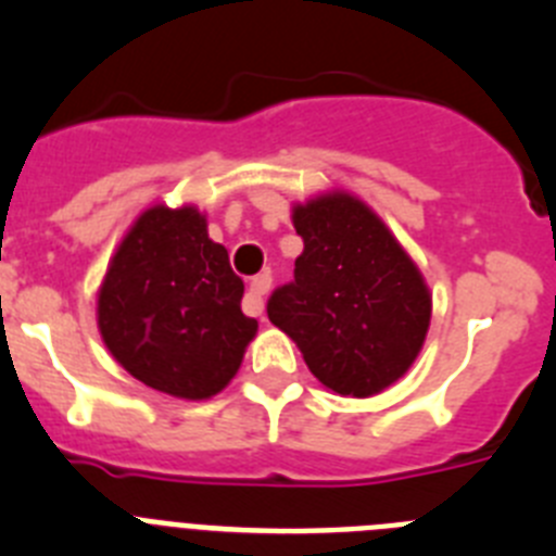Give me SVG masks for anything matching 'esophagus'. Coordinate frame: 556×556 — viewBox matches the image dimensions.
<instances>
[{
	"mask_svg": "<svg viewBox=\"0 0 556 556\" xmlns=\"http://www.w3.org/2000/svg\"><path fill=\"white\" fill-rule=\"evenodd\" d=\"M273 287V275L269 273H258L250 281V292H248V312L250 314H264V294L269 292Z\"/></svg>",
	"mask_w": 556,
	"mask_h": 556,
	"instance_id": "1",
	"label": "esophagus"
}]
</instances>
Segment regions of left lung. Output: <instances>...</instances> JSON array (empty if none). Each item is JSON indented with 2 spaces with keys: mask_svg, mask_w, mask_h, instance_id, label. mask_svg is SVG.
Instances as JSON below:
<instances>
[{
  "mask_svg": "<svg viewBox=\"0 0 556 556\" xmlns=\"http://www.w3.org/2000/svg\"><path fill=\"white\" fill-rule=\"evenodd\" d=\"M292 219L303 253L294 281L269 294V320L298 342L328 390L376 395L404 376L424 348L431 320L424 275L351 194L298 205Z\"/></svg>",
  "mask_w": 556,
  "mask_h": 556,
  "instance_id": "obj_1",
  "label": "left lung"
}]
</instances>
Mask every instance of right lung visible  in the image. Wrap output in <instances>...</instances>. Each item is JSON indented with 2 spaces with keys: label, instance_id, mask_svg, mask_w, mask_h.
I'll list each match as a JSON object with an SVG mask.
<instances>
[{
  "label": "right lung",
  "instance_id": "add662e5",
  "mask_svg": "<svg viewBox=\"0 0 556 556\" xmlns=\"http://www.w3.org/2000/svg\"><path fill=\"white\" fill-rule=\"evenodd\" d=\"M242 278L211 242L198 208L144 211L119 244L97 317L108 351L141 384L175 397L217 395L242 365L258 323Z\"/></svg>",
  "mask_w": 556,
  "mask_h": 556
}]
</instances>
